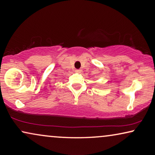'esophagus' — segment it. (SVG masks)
<instances>
[{
    "label": "esophagus",
    "mask_w": 155,
    "mask_h": 155,
    "mask_svg": "<svg viewBox=\"0 0 155 155\" xmlns=\"http://www.w3.org/2000/svg\"><path fill=\"white\" fill-rule=\"evenodd\" d=\"M81 70H75V72H77V73H81Z\"/></svg>",
    "instance_id": "obj_1"
}]
</instances>
